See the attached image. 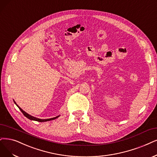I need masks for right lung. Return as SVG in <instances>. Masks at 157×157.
I'll return each instance as SVG.
<instances>
[{
  "mask_svg": "<svg viewBox=\"0 0 157 157\" xmlns=\"http://www.w3.org/2000/svg\"><path fill=\"white\" fill-rule=\"evenodd\" d=\"M14 103L16 104V105L19 107V109H20V111L22 113V114H24L26 118H28V119H30V120H31L37 121H39V122H44V121H50V120H54V119H56V118H58V117H59V116H58V117H54V118H49V119H40V118H36V117H32V116L30 115L29 114H28L27 113H26L25 111H23V110H22L21 107H19V106L18 105H17V104L15 103V101H14Z\"/></svg>",
  "mask_w": 157,
  "mask_h": 157,
  "instance_id": "right-lung-1",
  "label": "right lung"
}]
</instances>
